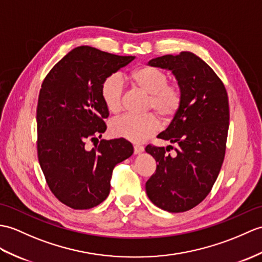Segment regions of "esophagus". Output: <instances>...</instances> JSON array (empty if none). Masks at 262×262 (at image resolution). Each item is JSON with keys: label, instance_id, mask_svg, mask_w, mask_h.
<instances>
[{"label": "esophagus", "instance_id": "obj_1", "mask_svg": "<svg viewBox=\"0 0 262 262\" xmlns=\"http://www.w3.org/2000/svg\"><path fill=\"white\" fill-rule=\"evenodd\" d=\"M144 151V147L142 145H135L134 146V154H141Z\"/></svg>", "mask_w": 262, "mask_h": 262}]
</instances>
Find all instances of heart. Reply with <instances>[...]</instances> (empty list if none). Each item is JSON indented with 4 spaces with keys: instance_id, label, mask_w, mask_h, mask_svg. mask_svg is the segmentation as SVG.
Masks as SVG:
<instances>
[{
    "instance_id": "heart-1",
    "label": "heart",
    "mask_w": 262,
    "mask_h": 262,
    "mask_svg": "<svg viewBox=\"0 0 262 262\" xmlns=\"http://www.w3.org/2000/svg\"><path fill=\"white\" fill-rule=\"evenodd\" d=\"M135 86L149 96L148 111H154L164 120H171L179 112L182 103V91L178 84L168 83L165 71L153 66H144L132 75ZM101 98L111 113L123 108L124 81L118 74L107 77L101 84ZM160 128V121L153 114L146 116L123 115L111 121L112 135L134 143H142L153 136Z\"/></svg>"
}]
</instances>
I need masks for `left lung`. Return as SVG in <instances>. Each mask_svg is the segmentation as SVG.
I'll use <instances>...</instances> for the list:
<instances>
[{
  "label": "left lung",
  "instance_id": "left-lung-1",
  "mask_svg": "<svg viewBox=\"0 0 262 262\" xmlns=\"http://www.w3.org/2000/svg\"><path fill=\"white\" fill-rule=\"evenodd\" d=\"M148 66L171 70L182 91V103L159 138L173 149L147 145L155 173L146 182L148 199L167 212H185L206 198L217 179L226 154L229 100L226 87L211 67L190 51L154 58Z\"/></svg>",
  "mask_w": 262,
  "mask_h": 262
}]
</instances>
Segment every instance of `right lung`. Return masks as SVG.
I'll use <instances>...</instances> for the list:
<instances>
[{"mask_svg": "<svg viewBox=\"0 0 262 262\" xmlns=\"http://www.w3.org/2000/svg\"><path fill=\"white\" fill-rule=\"evenodd\" d=\"M134 59L77 47L42 82L36 108L39 163L54 196L71 209L87 210L105 201L114 167L134 153L124 138L86 147L106 130L103 80Z\"/></svg>", "mask_w": 262, "mask_h": 262, "instance_id": "obj_1", "label": "right lung"}]
</instances>
